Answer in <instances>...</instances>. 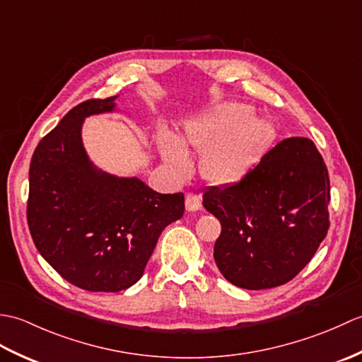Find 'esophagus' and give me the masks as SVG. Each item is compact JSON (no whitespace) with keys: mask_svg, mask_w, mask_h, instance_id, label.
I'll return each instance as SVG.
<instances>
[{"mask_svg":"<svg viewBox=\"0 0 362 362\" xmlns=\"http://www.w3.org/2000/svg\"><path fill=\"white\" fill-rule=\"evenodd\" d=\"M185 205L188 211H199L201 210V201L194 193H188L185 196Z\"/></svg>","mask_w":362,"mask_h":362,"instance_id":"obj_1","label":"esophagus"}]
</instances>
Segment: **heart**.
Here are the masks:
<instances>
[{
  "mask_svg": "<svg viewBox=\"0 0 362 362\" xmlns=\"http://www.w3.org/2000/svg\"><path fill=\"white\" fill-rule=\"evenodd\" d=\"M249 104L226 103L188 121L182 138L161 134L160 153L177 175H187L191 158L187 148L204 151L201 171L206 180L230 185L245 179L272 140V122L252 117Z\"/></svg>",
  "mask_w": 362,
  "mask_h": 362,
  "instance_id": "obj_1",
  "label": "heart"
}]
</instances>
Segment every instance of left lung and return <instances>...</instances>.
<instances>
[{
	"label": "left lung",
	"instance_id": "1",
	"mask_svg": "<svg viewBox=\"0 0 362 362\" xmlns=\"http://www.w3.org/2000/svg\"><path fill=\"white\" fill-rule=\"evenodd\" d=\"M329 179L308 138L291 136L267 151L245 179L204 193L221 222L214 261L243 289L280 286L314 257L328 230Z\"/></svg>",
	"mask_w": 362,
	"mask_h": 362
}]
</instances>
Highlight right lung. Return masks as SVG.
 <instances>
[{
	"label": "right lung",
	"mask_w": 362,
	"mask_h": 362,
	"mask_svg": "<svg viewBox=\"0 0 362 362\" xmlns=\"http://www.w3.org/2000/svg\"><path fill=\"white\" fill-rule=\"evenodd\" d=\"M117 98L68 112L38 143L29 168L28 224L37 250L66 281L93 292L140 280L158 236L185 211L182 193L160 194L136 175L110 174L90 158L83 122L122 112Z\"/></svg>",
	"instance_id": "right-lung-1"
}]
</instances>
